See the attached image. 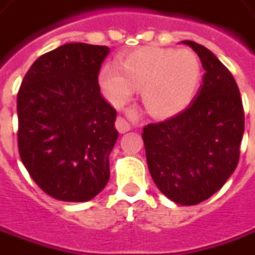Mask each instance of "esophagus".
Instances as JSON below:
<instances>
[{
	"label": "esophagus",
	"instance_id": "1",
	"mask_svg": "<svg viewBox=\"0 0 255 255\" xmlns=\"http://www.w3.org/2000/svg\"><path fill=\"white\" fill-rule=\"evenodd\" d=\"M131 125L125 119V118H122V116H119L118 119H116V129L121 131V133H126V131L130 130Z\"/></svg>",
	"mask_w": 255,
	"mask_h": 255
}]
</instances>
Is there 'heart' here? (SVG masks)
I'll return each instance as SVG.
<instances>
[{"instance_id": "1", "label": "heart", "mask_w": 255, "mask_h": 255, "mask_svg": "<svg viewBox=\"0 0 255 255\" xmlns=\"http://www.w3.org/2000/svg\"><path fill=\"white\" fill-rule=\"evenodd\" d=\"M202 80L201 60L192 50L140 47L126 54L119 67L107 63L98 83L107 100L121 107L141 90V102L154 118L179 114L195 97Z\"/></svg>"}]
</instances>
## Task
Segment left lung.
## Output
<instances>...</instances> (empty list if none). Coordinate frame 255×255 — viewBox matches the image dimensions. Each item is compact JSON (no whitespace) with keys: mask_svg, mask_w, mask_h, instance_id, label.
I'll return each mask as SVG.
<instances>
[{"mask_svg":"<svg viewBox=\"0 0 255 255\" xmlns=\"http://www.w3.org/2000/svg\"><path fill=\"white\" fill-rule=\"evenodd\" d=\"M189 46L202 63V85L191 105L143 128L148 171L161 194L196 205L218 192L235 172L244 133V111L235 78L205 46Z\"/></svg>","mask_w":255,"mask_h":255,"instance_id":"obj_1","label":"left lung"}]
</instances>
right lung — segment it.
Instances as JSON below:
<instances>
[{"mask_svg":"<svg viewBox=\"0 0 255 255\" xmlns=\"http://www.w3.org/2000/svg\"><path fill=\"white\" fill-rule=\"evenodd\" d=\"M108 54L107 46L63 44L36 60L20 84V160L54 199L87 202L109 181V154L119 133L116 111L98 84Z\"/></svg>","mask_w":255,"mask_h":255,"instance_id":"add662e5","label":"right lung"}]
</instances>
